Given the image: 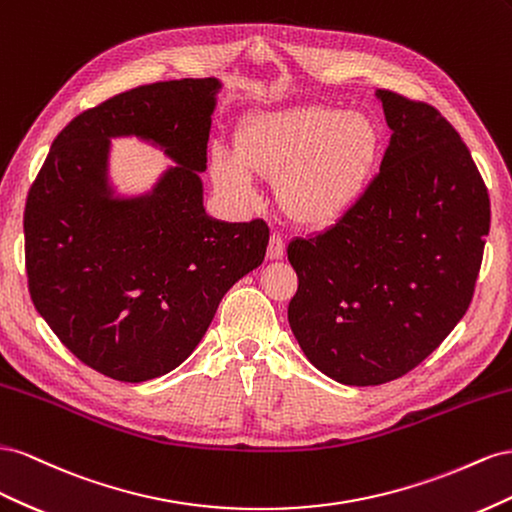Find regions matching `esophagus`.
<instances>
[{
    "mask_svg": "<svg viewBox=\"0 0 512 512\" xmlns=\"http://www.w3.org/2000/svg\"><path fill=\"white\" fill-rule=\"evenodd\" d=\"M285 253V242L279 236V233H272L270 236V244H268V259H281Z\"/></svg>",
    "mask_w": 512,
    "mask_h": 512,
    "instance_id": "1",
    "label": "esophagus"
}]
</instances>
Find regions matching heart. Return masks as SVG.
<instances>
[{
  "instance_id": "b5f03b06",
  "label": "heart",
  "mask_w": 512,
  "mask_h": 512,
  "mask_svg": "<svg viewBox=\"0 0 512 512\" xmlns=\"http://www.w3.org/2000/svg\"><path fill=\"white\" fill-rule=\"evenodd\" d=\"M382 133L367 113L334 107L259 111L236 130V148H216L212 180L242 206L257 195L255 175L276 180L283 208L298 223L326 227L369 191Z\"/></svg>"
}]
</instances>
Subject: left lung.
<instances>
[{"mask_svg": "<svg viewBox=\"0 0 512 512\" xmlns=\"http://www.w3.org/2000/svg\"><path fill=\"white\" fill-rule=\"evenodd\" d=\"M375 96L392 137L369 191L287 246L291 332L315 369L347 386L392 382L440 347L472 302L491 223L487 186L442 113Z\"/></svg>", "mask_w": 512, "mask_h": 512, "instance_id": "left-lung-1", "label": "left lung"}]
</instances>
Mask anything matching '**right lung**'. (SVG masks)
<instances>
[{"mask_svg":"<svg viewBox=\"0 0 512 512\" xmlns=\"http://www.w3.org/2000/svg\"><path fill=\"white\" fill-rule=\"evenodd\" d=\"M223 83L141 85L77 115L55 137L25 203L36 311L87 367L139 384L193 354L223 296L261 266L264 221L203 208L206 150ZM139 138L174 163L148 192L110 178V141Z\"/></svg>","mask_w":512,"mask_h":512,"instance_id":"add662e5","label":"right lung"}]
</instances>
